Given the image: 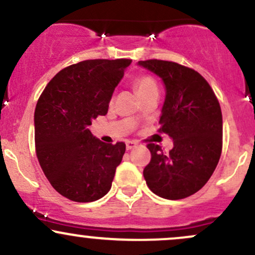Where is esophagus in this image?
<instances>
[{"instance_id":"esophagus-1","label":"esophagus","mask_w":255,"mask_h":255,"mask_svg":"<svg viewBox=\"0 0 255 255\" xmlns=\"http://www.w3.org/2000/svg\"><path fill=\"white\" fill-rule=\"evenodd\" d=\"M136 142L135 141H130V140H128V141H126V147H127V150H132V149H134V147H136Z\"/></svg>"}]
</instances>
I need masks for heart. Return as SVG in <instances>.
<instances>
[{
  "label": "heart",
  "mask_w": 255,
  "mask_h": 255,
  "mask_svg": "<svg viewBox=\"0 0 255 255\" xmlns=\"http://www.w3.org/2000/svg\"><path fill=\"white\" fill-rule=\"evenodd\" d=\"M134 86H135V89L139 96L147 93L150 91H153V89H157V85H156L155 80L151 76H147V75H142V76L136 78Z\"/></svg>",
  "instance_id": "heart-1"
}]
</instances>
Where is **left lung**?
<instances>
[{"mask_svg": "<svg viewBox=\"0 0 255 255\" xmlns=\"http://www.w3.org/2000/svg\"><path fill=\"white\" fill-rule=\"evenodd\" d=\"M162 78L166 98L158 132L173 139L164 153L159 145H147L151 161L144 178L153 194L181 200L202 189L213 174L223 147V116L209 83L195 70L167 60L138 61Z\"/></svg>", "mask_w": 255, "mask_h": 255, "instance_id": "obj_1", "label": "left lung"}]
</instances>
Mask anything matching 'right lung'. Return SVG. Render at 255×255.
I'll use <instances>...</instances> for the list:
<instances>
[{
	"mask_svg": "<svg viewBox=\"0 0 255 255\" xmlns=\"http://www.w3.org/2000/svg\"><path fill=\"white\" fill-rule=\"evenodd\" d=\"M130 59L83 60L58 72L35 109L36 155L44 175L64 197L93 202L111 189L126 144H105L88 126L108 114Z\"/></svg>",
	"mask_w": 255,
	"mask_h": 255,
	"instance_id": "add662e5",
	"label": "right lung"
}]
</instances>
